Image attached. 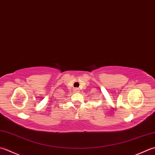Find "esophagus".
<instances>
[{
	"label": "esophagus",
	"instance_id": "34e87169",
	"mask_svg": "<svg viewBox=\"0 0 155 155\" xmlns=\"http://www.w3.org/2000/svg\"><path fill=\"white\" fill-rule=\"evenodd\" d=\"M74 91L76 92H79V89H78V88H75Z\"/></svg>",
	"mask_w": 155,
	"mask_h": 155
}]
</instances>
